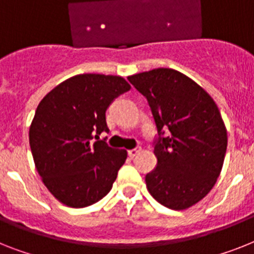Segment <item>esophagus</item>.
Returning a JSON list of instances; mask_svg holds the SVG:
<instances>
[{
    "label": "esophagus",
    "mask_w": 254,
    "mask_h": 254,
    "mask_svg": "<svg viewBox=\"0 0 254 254\" xmlns=\"http://www.w3.org/2000/svg\"><path fill=\"white\" fill-rule=\"evenodd\" d=\"M139 152H140V147H135V148H133V150L127 151V155H129V157H131V159H133V157L137 156Z\"/></svg>",
    "instance_id": "1"
}]
</instances>
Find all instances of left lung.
I'll return each instance as SVG.
<instances>
[{
    "mask_svg": "<svg viewBox=\"0 0 254 254\" xmlns=\"http://www.w3.org/2000/svg\"><path fill=\"white\" fill-rule=\"evenodd\" d=\"M127 80L147 99L157 129V164L146 176L147 190L169 209H187L208 195L222 169L227 131L218 107L176 69L156 68Z\"/></svg>",
    "mask_w": 254,
    "mask_h": 254,
    "instance_id": "1",
    "label": "left lung"
}]
</instances>
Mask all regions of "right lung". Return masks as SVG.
I'll return each instance as SVG.
<instances>
[{"label":"right lung","mask_w":254,"mask_h":254,"mask_svg":"<svg viewBox=\"0 0 254 254\" xmlns=\"http://www.w3.org/2000/svg\"><path fill=\"white\" fill-rule=\"evenodd\" d=\"M129 89L120 76L77 74L38 104L29 127L32 155L44 185L64 205L89 206L112 189L127 153L108 146L106 138L99 140V135L110 131V104Z\"/></svg>","instance_id":"obj_1"}]
</instances>
